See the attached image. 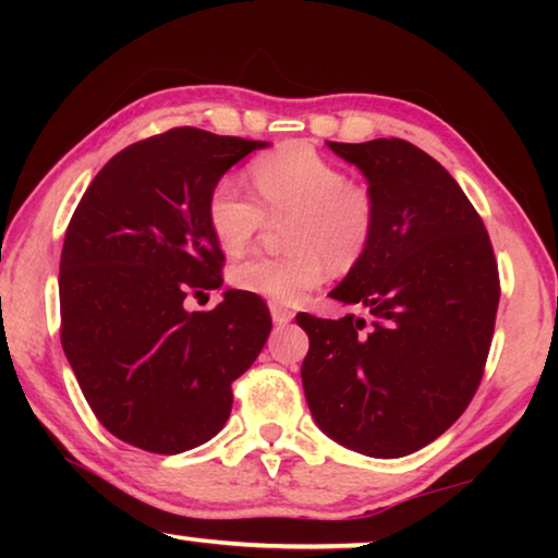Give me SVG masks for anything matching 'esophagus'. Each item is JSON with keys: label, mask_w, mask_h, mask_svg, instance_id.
I'll return each instance as SVG.
<instances>
[{"label": "esophagus", "mask_w": 558, "mask_h": 558, "mask_svg": "<svg viewBox=\"0 0 558 558\" xmlns=\"http://www.w3.org/2000/svg\"><path fill=\"white\" fill-rule=\"evenodd\" d=\"M270 315H272V323H276V325H288L290 319L295 317V313H292V310L278 305V302H272V305H270Z\"/></svg>", "instance_id": "34e87169"}]
</instances>
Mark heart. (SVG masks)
Masks as SVG:
<instances>
[{
    "label": "heart",
    "mask_w": 558,
    "mask_h": 558,
    "mask_svg": "<svg viewBox=\"0 0 558 558\" xmlns=\"http://www.w3.org/2000/svg\"><path fill=\"white\" fill-rule=\"evenodd\" d=\"M256 196L239 179L221 177L206 202V221L223 253L239 256L266 229L268 219H292L288 243L295 253L253 256L235 263V290L295 305L319 288L332 266L356 268L369 253L379 226V206L369 186L352 182L344 167L302 143L282 145L251 167Z\"/></svg>",
    "instance_id": "b5f03b06"
}]
</instances>
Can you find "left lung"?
<instances>
[{
  "instance_id": "obj_1",
  "label": "left lung",
  "mask_w": 558,
  "mask_h": 558,
  "mask_svg": "<svg viewBox=\"0 0 558 558\" xmlns=\"http://www.w3.org/2000/svg\"><path fill=\"white\" fill-rule=\"evenodd\" d=\"M329 149L366 177L379 206L369 253L329 292L372 313H300L302 389L339 446L401 458L442 436L475 396L493 344L499 276L483 219L448 169L405 140Z\"/></svg>"
}]
</instances>
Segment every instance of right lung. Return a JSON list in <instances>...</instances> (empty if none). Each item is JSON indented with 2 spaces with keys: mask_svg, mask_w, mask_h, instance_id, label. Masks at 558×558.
Returning <instances> with one entry per match:
<instances>
[{
  "mask_svg": "<svg viewBox=\"0 0 558 558\" xmlns=\"http://www.w3.org/2000/svg\"><path fill=\"white\" fill-rule=\"evenodd\" d=\"M268 143L174 128L100 169L61 251V344L83 396L112 436L159 456L211 440L231 384L270 335L258 295L226 290L209 313L189 292L221 288L223 253L206 221L214 184Z\"/></svg>",
  "mask_w": 558,
  "mask_h": 558,
  "instance_id": "obj_1",
  "label": "right lung"
}]
</instances>
